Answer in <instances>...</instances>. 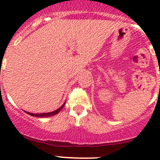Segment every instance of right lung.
I'll return each instance as SVG.
<instances>
[{"label":"right lung","instance_id":"1","mask_svg":"<svg viewBox=\"0 0 160 160\" xmlns=\"http://www.w3.org/2000/svg\"><path fill=\"white\" fill-rule=\"evenodd\" d=\"M65 104H66V102H65L64 104H63L62 105L60 108H58V109L55 110V111L53 112H47V113H31V112H26L27 114L30 115V116H36V117H49V116H55V115H56L57 113L59 112L60 111H61L62 108L64 107Z\"/></svg>","mask_w":160,"mask_h":160}]
</instances>
